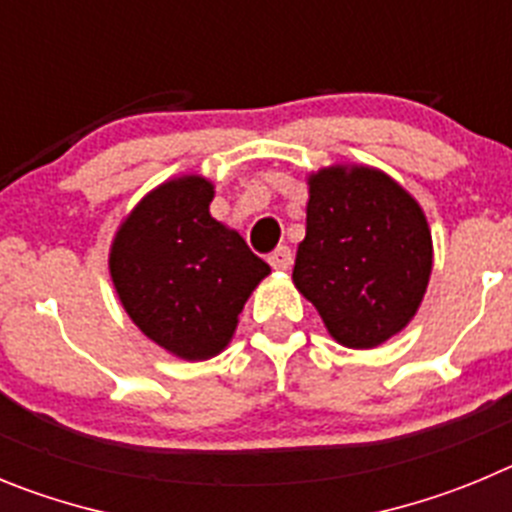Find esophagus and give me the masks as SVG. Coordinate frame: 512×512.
I'll use <instances>...</instances> for the list:
<instances>
[{
    "instance_id": "esophagus-1",
    "label": "esophagus",
    "mask_w": 512,
    "mask_h": 512,
    "mask_svg": "<svg viewBox=\"0 0 512 512\" xmlns=\"http://www.w3.org/2000/svg\"><path fill=\"white\" fill-rule=\"evenodd\" d=\"M267 262H270V267L273 270H288L290 265H293V252H290V247H278V250L273 252V255L267 257Z\"/></svg>"
}]
</instances>
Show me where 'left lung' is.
Wrapping results in <instances>:
<instances>
[{"label":"left lung","instance_id":"1","mask_svg":"<svg viewBox=\"0 0 512 512\" xmlns=\"http://www.w3.org/2000/svg\"><path fill=\"white\" fill-rule=\"evenodd\" d=\"M293 285L334 342L375 349L411 324L434 267L421 204L385 170L334 163L306 176Z\"/></svg>","mask_w":512,"mask_h":512}]
</instances>
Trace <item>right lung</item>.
Returning a JSON list of instances; mask_svg holds the SVG:
<instances>
[{"label":"right lung","mask_w":512,"mask_h":512,"mask_svg":"<svg viewBox=\"0 0 512 512\" xmlns=\"http://www.w3.org/2000/svg\"><path fill=\"white\" fill-rule=\"evenodd\" d=\"M211 201L209 178H168L132 206L109 247V275L132 324L186 362L229 347L247 298L270 275L237 229L211 216Z\"/></svg>","instance_id":"add662e5"}]
</instances>
